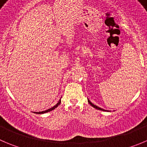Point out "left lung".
<instances>
[{
    "instance_id": "1",
    "label": "left lung",
    "mask_w": 147,
    "mask_h": 147,
    "mask_svg": "<svg viewBox=\"0 0 147 147\" xmlns=\"http://www.w3.org/2000/svg\"><path fill=\"white\" fill-rule=\"evenodd\" d=\"M88 103L89 104H90V105H91V106L93 107H94V108H96V109H98V110H101V111H105V109H101V108H100V107H97V106H96V105H94V104H92V103L90 102V100L88 99Z\"/></svg>"
}]
</instances>
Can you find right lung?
<instances>
[{"instance_id": "1", "label": "right lung", "mask_w": 147, "mask_h": 147, "mask_svg": "<svg viewBox=\"0 0 147 147\" xmlns=\"http://www.w3.org/2000/svg\"><path fill=\"white\" fill-rule=\"evenodd\" d=\"M60 103H61V100H59V102L57 103V105H55V106H53V107L50 108V109H47V110H46V111H42V112H39L38 114H43V113H46V112H50V111H52V110H53V109H56V108H57V107H58L59 105H60Z\"/></svg>"}]
</instances>
